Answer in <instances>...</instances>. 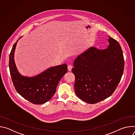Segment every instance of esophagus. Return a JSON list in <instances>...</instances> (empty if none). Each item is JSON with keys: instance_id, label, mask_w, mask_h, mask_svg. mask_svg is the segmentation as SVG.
<instances>
[{"instance_id": "34e87169", "label": "esophagus", "mask_w": 135, "mask_h": 135, "mask_svg": "<svg viewBox=\"0 0 135 135\" xmlns=\"http://www.w3.org/2000/svg\"><path fill=\"white\" fill-rule=\"evenodd\" d=\"M72 68H73L72 66H71V65H69V66H68V70L69 71H71V70Z\"/></svg>"}]
</instances>
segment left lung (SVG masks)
<instances>
[{"mask_svg": "<svg viewBox=\"0 0 135 135\" xmlns=\"http://www.w3.org/2000/svg\"><path fill=\"white\" fill-rule=\"evenodd\" d=\"M105 50L90 47L75 59L72 72L75 92L88 104H95L110 96L120 82L124 65L119 43L108 36Z\"/></svg>", "mask_w": 135, "mask_h": 135, "instance_id": "left-lung-1", "label": "left lung"}]
</instances>
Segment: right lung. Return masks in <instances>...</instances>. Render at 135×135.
Masks as SVG:
<instances>
[{
  "label": "right lung",
  "mask_w": 135,
  "mask_h": 135,
  "mask_svg": "<svg viewBox=\"0 0 135 135\" xmlns=\"http://www.w3.org/2000/svg\"><path fill=\"white\" fill-rule=\"evenodd\" d=\"M19 39L14 44L9 55V68L14 86L17 92L29 102L36 105L44 104L54 94L60 80L67 73V66L64 64L51 67L31 77L22 75L14 60L15 51Z\"/></svg>",
  "instance_id": "add662e5"
}]
</instances>
